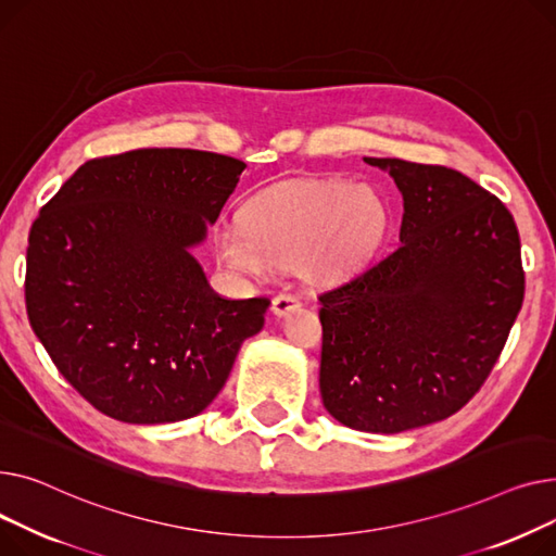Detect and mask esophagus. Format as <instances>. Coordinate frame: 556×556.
Returning <instances> with one entry per match:
<instances>
[{"mask_svg":"<svg viewBox=\"0 0 556 556\" xmlns=\"http://www.w3.org/2000/svg\"><path fill=\"white\" fill-rule=\"evenodd\" d=\"M299 307H301V299L293 296V293H280V296H276L274 303H271V309H274V314H276L278 318L287 316L289 312L299 309Z\"/></svg>","mask_w":556,"mask_h":556,"instance_id":"obj_1","label":"esophagus"}]
</instances>
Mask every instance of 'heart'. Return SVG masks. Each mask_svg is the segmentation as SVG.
<instances>
[{
	"instance_id": "heart-1",
	"label": "heart",
	"mask_w": 556,
	"mask_h": 556,
	"mask_svg": "<svg viewBox=\"0 0 556 556\" xmlns=\"http://www.w3.org/2000/svg\"><path fill=\"white\" fill-rule=\"evenodd\" d=\"M386 224V204L370 186L285 181L251 198L242 222L215 226L213 249L228 271L247 278L267 280L301 263L309 280L337 282L370 263Z\"/></svg>"
}]
</instances>
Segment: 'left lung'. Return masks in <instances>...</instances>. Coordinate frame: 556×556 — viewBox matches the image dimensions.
Wrapping results in <instances>:
<instances>
[{
	"label": "left lung",
	"mask_w": 556,
	"mask_h": 556,
	"mask_svg": "<svg viewBox=\"0 0 556 556\" xmlns=\"http://www.w3.org/2000/svg\"><path fill=\"white\" fill-rule=\"evenodd\" d=\"M404 198L400 244L323 293L320 397L343 427L402 433L458 413L492 372L523 305L505 204L444 166L364 156Z\"/></svg>",
	"instance_id": "left-lung-1"
}]
</instances>
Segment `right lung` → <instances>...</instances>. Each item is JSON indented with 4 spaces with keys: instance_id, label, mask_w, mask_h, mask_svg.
<instances>
[{
    "instance_id": "right-lung-1",
    "label": "right lung",
    "mask_w": 556,
    "mask_h": 556,
    "mask_svg": "<svg viewBox=\"0 0 556 556\" xmlns=\"http://www.w3.org/2000/svg\"><path fill=\"white\" fill-rule=\"evenodd\" d=\"M247 163L143 148L91 159L30 226V328L78 393L127 424L200 415L269 299L226 301L190 253Z\"/></svg>"
}]
</instances>
